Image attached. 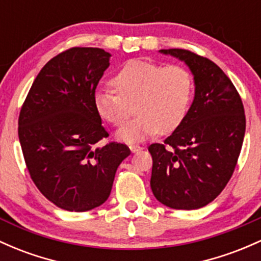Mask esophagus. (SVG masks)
Returning <instances> with one entry per match:
<instances>
[{"label": "esophagus", "mask_w": 261, "mask_h": 261, "mask_svg": "<svg viewBox=\"0 0 261 261\" xmlns=\"http://www.w3.org/2000/svg\"><path fill=\"white\" fill-rule=\"evenodd\" d=\"M142 148H144V147H141V146H139V145H131L130 146V150H131V152H133V153L139 152V151H141Z\"/></svg>", "instance_id": "obj_1"}]
</instances>
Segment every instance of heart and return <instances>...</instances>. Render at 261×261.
<instances>
[{
	"mask_svg": "<svg viewBox=\"0 0 261 261\" xmlns=\"http://www.w3.org/2000/svg\"><path fill=\"white\" fill-rule=\"evenodd\" d=\"M118 93L96 89L94 107L105 121L121 125L134 104L137 115L116 133L126 144L142 141L156 133L168 134L182 124L193 96V78L181 65L130 61L113 78Z\"/></svg>",
	"mask_w": 261,
	"mask_h": 261,
	"instance_id": "1",
	"label": "heart"
}]
</instances>
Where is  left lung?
<instances>
[{
    "label": "left lung",
    "instance_id": "8db88e82",
    "mask_svg": "<svg viewBox=\"0 0 261 261\" xmlns=\"http://www.w3.org/2000/svg\"><path fill=\"white\" fill-rule=\"evenodd\" d=\"M160 53L190 68L194 99L165 144L148 147L151 190L167 207L198 210L218 197L234 172L245 134L244 107L233 83L216 63L186 49Z\"/></svg>",
    "mask_w": 261,
    "mask_h": 261
}]
</instances>
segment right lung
Returning a JSON list of instances; mask_svg holds the SVG:
<instances>
[{
  "label": "right lung",
  "mask_w": 261,
  "mask_h": 261,
  "mask_svg": "<svg viewBox=\"0 0 261 261\" xmlns=\"http://www.w3.org/2000/svg\"><path fill=\"white\" fill-rule=\"evenodd\" d=\"M111 54L70 48L51 58L34 79L18 119V137L31 178L62 210L87 212L110 196L124 144L95 147L108 137L94 93Z\"/></svg>",
  "instance_id": "right-lung-1"
}]
</instances>
